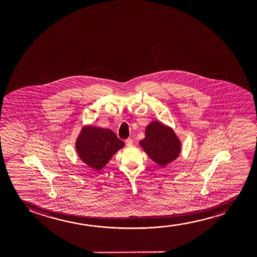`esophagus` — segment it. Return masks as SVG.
<instances>
[{"label":"esophagus","mask_w":257,"mask_h":257,"mask_svg":"<svg viewBox=\"0 0 257 257\" xmlns=\"http://www.w3.org/2000/svg\"><path fill=\"white\" fill-rule=\"evenodd\" d=\"M125 144H126L127 147H132L134 145V141L132 139H128L125 141Z\"/></svg>","instance_id":"esophagus-1"}]
</instances>
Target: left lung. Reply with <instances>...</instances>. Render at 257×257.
Returning <instances> with one entry per match:
<instances>
[{
	"instance_id": "left-lung-1",
	"label": "left lung",
	"mask_w": 257,
	"mask_h": 257,
	"mask_svg": "<svg viewBox=\"0 0 257 257\" xmlns=\"http://www.w3.org/2000/svg\"><path fill=\"white\" fill-rule=\"evenodd\" d=\"M140 145L148 157L161 167L176 161L182 151V142L172 127L157 120L148 123Z\"/></svg>"
}]
</instances>
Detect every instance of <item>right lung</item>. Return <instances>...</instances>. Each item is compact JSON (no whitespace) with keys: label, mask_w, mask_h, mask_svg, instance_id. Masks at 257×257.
<instances>
[{"label":"right lung","mask_w":257,"mask_h":257,"mask_svg":"<svg viewBox=\"0 0 257 257\" xmlns=\"http://www.w3.org/2000/svg\"><path fill=\"white\" fill-rule=\"evenodd\" d=\"M124 147L123 141L108 128L84 125L75 141V149L81 162L99 171L113 155Z\"/></svg>","instance_id":"1"}]
</instances>
